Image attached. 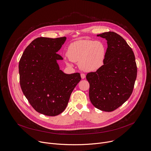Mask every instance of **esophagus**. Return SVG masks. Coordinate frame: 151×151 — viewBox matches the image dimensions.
<instances>
[{"instance_id": "34e87169", "label": "esophagus", "mask_w": 151, "mask_h": 151, "mask_svg": "<svg viewBox=\"0 0 151 151\" xmlns=\"http://www.w3.org/2000/svg\"><path fill=\"white\" fill-rule=\"evenodd\" d=\"M81 76L82 79H84L85 78V75L83 74V73H81Z\"/></svg>"}]
</instances>
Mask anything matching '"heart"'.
I'll return each mask as SVG.
<instances>
[{"label":"heart","mask_w":151,"mask_h":151,"mask_svg":"<svg viewBox=\"0 0 151 151\" xmlns=\"http://www.w3.org/2000/svg\"><path fill=\"white\" fill-rule=\"evenodd\" d=\"M66 55L70 61L78 63L81 70L93 72L103 65L106 50L103 43L100 41L79 40L69 45ZM65 61L68 64L66 58Z\"/></svg>","instance_id":"b5f03b06"}]
</instances>
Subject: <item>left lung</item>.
<instances>
[{"mask_svg": "<svg viewBox=\"0 0 151 151\" xmlns=\"http://www.w3.org/2000/svg\"><path fill=\"white\" fill-rule=\"evenodd\" d=\"M106 39L107 48L103 65L86 78L90 83L89 97L98 109L112 112L132 94L137 77V66L132 49L114 32L97 35Z\"/></svg>", "mask_w": 151, "mask_h": 151, "instance_id": "1", "label": "left lung"}]
</instances>
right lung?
I'll return each mask as SVG.
<instances>
[{
    "instance_id": "1",
    "label": "right lung",
    "mask_w": 151,
    "mask_h": 151,
    "mask_svg": "<svg viewBox=\"0 0 151 151\" xmlns=\"http://www.w3.org/2000/svg\"><path fill=\"white\" fill-rule=\"evenodd\" d=\"M66 40V37L36 38L19 62L23 94L35 111L47 116H56L64 111L81 79L79 73L66 74L60 69L57 61L63 58L57 52Z\"/></svg>"
}]
</instances>
